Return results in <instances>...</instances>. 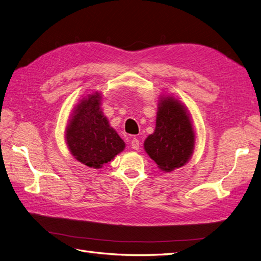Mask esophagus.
<instances>
[{
    "instance_id": "1",
    "label": "esophagus",
    "mask_w": 261,
    "mask_h": 261,
    "mask_svg": "<svg viewBox=\"0 0 261 261\" xmlns=\"http://www.w3.org/2000/svg\"><path fill=\"white\" fill-rule=\"evenodd\" d=\"M130 146L134 150H138L139 149V146H140V143L139 140L137 138H133L132 141H130Z\"/></svg>"
}]
</instances>
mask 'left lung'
I'll return each instance as SVG.
<instances>
[{"label":"left lung","mask_w":261,"mask_h":261,"mask_svg":"<svg viewBox=\"0 0 261 261\" xmlns=\"http://www.w3.org/2000/svg\"><path fill=\"white\" fill-rule=\"evenodd\" d=\"M158 106L155 129L144 147L158 168L171 172L183 167L192 156L195 133L191 117L178 100L163 97Z\"/></svg>","instance_id":"left-lung-1"}]
</instances>
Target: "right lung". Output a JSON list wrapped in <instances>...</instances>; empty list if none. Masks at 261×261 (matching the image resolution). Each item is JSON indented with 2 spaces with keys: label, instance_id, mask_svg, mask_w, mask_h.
<instances>
[{
  "label": "right lung",
  "instance_id": "add662e5",
  "mask_svg": "<svg viewBox=\"0 0 261 261\" xmlns=\"http://www.w3.org/2000/svg\"><path fill=\"white\" fill-rule=\"evenodd\" d=\"M99 93L84 98L74 110L66 128V143L77 161L100 169L123 151L125 143L100 109Z\"/></svg>",
  "mask_w": 261,
  "mask_h": 261
}]
</instances>
